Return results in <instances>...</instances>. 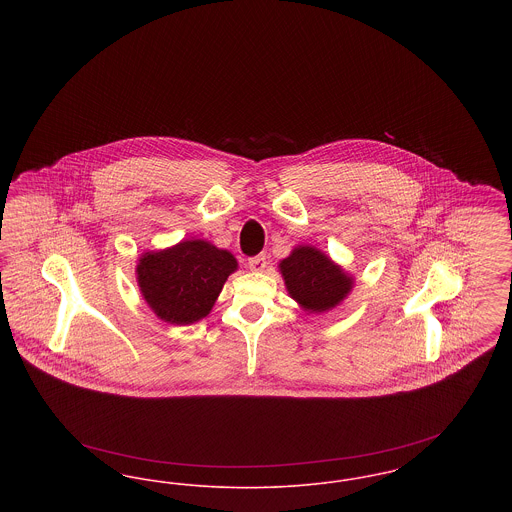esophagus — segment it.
<instances>
[{
	"label": "esophagus",
	"mask_w": 512,
	"mask_h": 512,
	"mask_svg": "<svg viewBox=\"0 0 512 512\" xmlns=\"http://www.w3.org/2000/svg\"><path fill=\"white\" fill-rule=\"evenodd\" d=\"M247 268L253 270V272H261L267 268V257L265 255H257V257H251L247 261Z\"/></svg>",
	"instance_id": "1"
}]
</instances>
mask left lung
I'll list each match as a JSON object with an SVG mask.
<instances>
[{
	"instance_id": "1",
	"label": "left lung",
	"mask_w": 512,
	"mask_h": 512,
	"mask_svg": "<svg viewBox=\"0 0 512 512\" xmlns=\"http://www.w3.org/2000/svg\"><path fill=\"white\" fill-rule=\"evenodd\" d=\"M286 290L305 313H328L351 293L355 278L315 245H297L280 261Z\"/></svg>"
}]
</instances>
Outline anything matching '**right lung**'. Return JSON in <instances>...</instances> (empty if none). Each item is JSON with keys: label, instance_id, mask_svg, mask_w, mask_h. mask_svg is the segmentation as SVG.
Wrapping results in <instances>:
<instances>
[{"label": "right lung", "instance_id": "add662e5", "mask_svg": "<svg viewBox=\"0 0 512 512\" xmlns=\"http://www.w3.org/2000/svg\"><path fill=\"white\" fill-rule=\"evenodd\" d=\"M236 270L238 261L228 249L192 238L142 253L136 282L157 318L188 326L211 313L224 282Z\"/></svg>", "mask_w": 512, "mask_h": 512}]
</instances>
